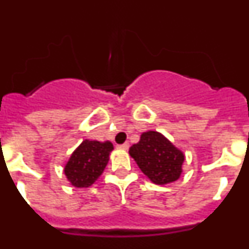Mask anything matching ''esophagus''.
I'll return each mask as SVG.
<instances>
[{"label":"esophagus","mask_w":249,"mask_h":249,"mask_svg":"<svg viewBox=\"0 0 249 249\" xmlns=\"http://www.w3.org/2000/svg\"><path fill=\"white\" fill-rule=\"evenodd\" d=\"M128 147H129V143H128V142H126V143L120 144V146H118V148H121V149H124V151H126V149H128Z\"/></svg>","instance_id":"esophagus-1"}]
</instances>
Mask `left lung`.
Instances as JSON below:
<instances>
[{
    "label": "left lung",
    "instance_id": "left-lung-1",
    "mask_svg": "<svg viewBox=\"0 0 249 249\" xmlns=\"http://www.w3.org/2000/svg\"><path fill=\"white\" fill-rule=\"evenodd\" d=\"M129 156L156 184L177 181L182 173L183 152L173 146L160 132H143L140 142L129 148Z\"/></svg>",
    "mask_w": 249,
    "mask_h": 249
}]
</instances>
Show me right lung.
I'll return each instance as SVG.
<instances>
[{"mask_svg":"<svg viewBox=\"0 0 249 249\" xmlns=\"http://www.w3.org/2000/svg\"><path fill=\"white\" fill-rule=\"evenodd\" d=\"M112 149L113 144L109 141H83L65 166V175L72 186L86 188L97 181L108 163Z\"/></svg>","mask_w":249,"mask_h":249,"instance_id":"obj_1","label":"right lung"}]
</instances>
